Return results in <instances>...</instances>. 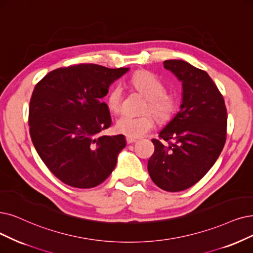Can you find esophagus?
I'll list each match as a JSON object with an SVG mask.
<instances>
[{
  "instance_id": "obj_1",
  "label": "esophagus",
  "mask_w": 253,
  "mask_h": 253,
  "mask_svg": "<svg viewBox=\"0 0 253 253\" xmlns=\"http://www.w3.org/2000/svg\"><path fill=\"white\" fill-rule=\"evenodd\" d=\"M126 143L127 144H132V143H134V142H136V141H137L135 138H130V137H126Z\"/></svg>"
}]
</instances>
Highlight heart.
<instances>
[{
    "instance_id": "obj_1",
    "label": "heart",
    "mask_w": 253,
    "mask_h": 253,
    "mask_svg": "<svg viewBox=\"0 0 253 253\" xmlns=\"http://www.w3.org/2000/svg\"><path fill=\"white\" fill-rule=\"evenodd\" d=\"M132 86L146 97L144 112L151 111L160 120H167L172 116L175 110L174 97L165 91V85L153 73L141 70L130 78ZM123 102V88L115 84L110 89L106 103L108 109L117 113ZM155 117L151 113L140 116L123 115L116 121V130L118 133L130 138H139L147 134L155 126Z\"/></svg>"
}]
</instances>
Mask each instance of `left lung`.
Masks as SVG:
<instances>
[{
	"label": "left lung",
	"instance_id": "1",
	"mask_svg": "<svg viewBox=\"0 0 253 253\" xmlns=\"http://www.w3.org/2000/svg\"><path fill=\"white\" fill-rule=\"evenodd\" d=\"M163 64L183 83V103L160 132V140H151L155 151L147 169L159 188L178 192L195 185L215 164L226 141L227 111L205 70L183 60H166Z\"/></svg>",
	"mask_w": 253,
	"mask_h": 253
}]
</instances>
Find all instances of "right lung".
Masks as SVG:
<instances>
[{
	"mask_svg": "<svg viewBox=\"0 0 253 253\" xmlns=\"http://www.w3.org/2000/svg\"><path fill=\"white\" fill-rule=\"evenodd\" d=\"M128 68L78 64L57 68L36 84L29 106L34 147L64 184L89 189L112 173L124 135L106 136L112 123L103 97Z\"/></svg>",
	"mask_w": 253,
	"mask_h": 253,
	"instance_id": "add662e5",
	"label": "right lung"
}]
</instances>
